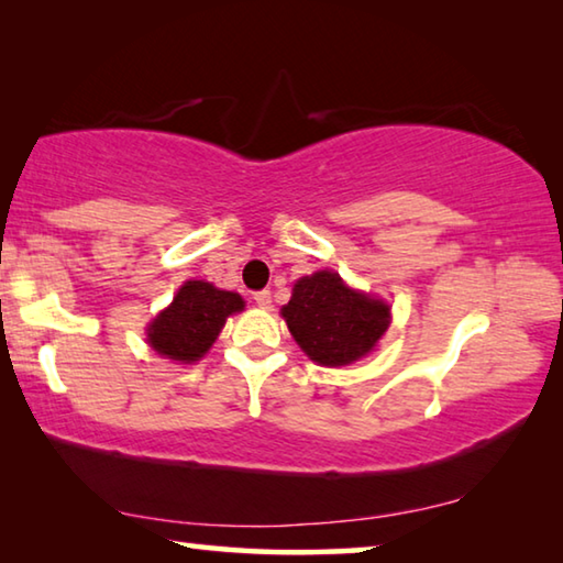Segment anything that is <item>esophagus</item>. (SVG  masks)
<instances>
[{
	"instance_id": "esophagus-1",
	"label": "esophagus",
	"mask_w": 563,
	"mask_h": 563,
	"mask_svg": "<svg viewBox=\"0 0 563 563\" xmlns=\"http://www.w3.org/2000/svg\"><path fill=\"white\" fill-rule=\"evenodd\" d=\"M253 300L261 305V308H271V290H258L253 292Z\"/></svg>"
}]
</instances>
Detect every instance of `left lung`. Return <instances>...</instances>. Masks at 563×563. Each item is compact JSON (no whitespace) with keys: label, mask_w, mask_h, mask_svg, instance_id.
Wrapping results in <instances>:
<instances>
[{"label":"left lung","mask_w":563,"mask_h":563,"mask_svg":"<svg viewBox=\"0 0 563 563\" xmlns=\"http://www.w3.org/2000/svg\"><path fill=\"white\" fill-rule=\"evenodd\" d=\"M283 318L305 355L338 367L375 347L389 325V308L383 300L350 290L338 273L320 271L295 283Z\"/></svg>","instance_id":"8db88e82"}]
</instances>
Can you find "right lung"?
Returning a JSON list of instances; mask_svg holds the SVG:
<instances>
[{"instance_id": "1", "label": "right lung", "mask_w": 563, "mask_h": 563, "mask_svg": "<svg viewBox=\"0 0 563 563\" xmlns=\"http://www.w3.org/2000/svg\"><path fill=\"white\" fill-rule=\"evenodd\" d=\"M243 310L238 292L218 290L211 283L188 280L161 316L151 322L148 342L161 355L178 362L203 357L228 316Z\"/></svg>"}]
</instances>
